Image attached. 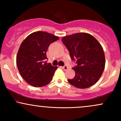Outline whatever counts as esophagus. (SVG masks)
<instances>
[{"label":"esophagus","instance_id":"esophagus-1","mask_svg":"<svg viewBox=\"0 0 121 121\" xmlns=\"http://www.w3.org/2000/svg\"><path fill=\"white\" fill-rule=\"evenodd\" d=\"M62 68L64 70H66L68 69V66H62Z\"/></svg>","mask_w":121,"mask_h":121}]
</instances>
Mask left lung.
<instances>
[{
    "label": "left lung",
    "instance_id": "8db88e82",
    "mask_svg": "<svg viewBox=\"0 0 121 121\" xmlns=\"http://www.w3.org/2000/svg\"><path fill=\"white\" fill-rule=\"evenodd\" d=\"M70 58L76 62L74 77L68 81L74 86L85 89L99 80L105 65L103 48L96 39L87 33H77L62 38Z\"/></svg>",
    "mask_w": 121,
    "mask_h": 121
}]
</instances>
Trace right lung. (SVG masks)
Listing matches in <instances>:
<instances>
[{
    "mask_svg": "<svg viewBox=\"0 0 121 121\" xmlns=\"http://www.w3.org/2000/svg\"><path fill=\"white\" fill-rule=\"evenodd\" d=\"M59 37L44 31L30 34L21 44L16 56L19 73L28 84L35 87L47 85L52 80L57 66L45 61L51 43Z\"/></svg>",
    "mask_w": 121,
    "mask_h": 121,
    "instance_id": "1",
    "label": "right lung"
}]
</instances>
